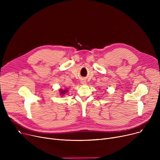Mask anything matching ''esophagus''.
<instances>
[{
  "instance_id": "obj_1",
  "label": "esophagus",
  "mask_w": 160,
  "mask_h": 160,
  "mask_svg": "<svg viewBox=\"0 0 160 160\" xmlns=\"http://www.w3.org/2000/svg\"><path fill=\"white\" fill-rule=\"evenodd\" d=\"M81 83H82V84H86V82L85 81H82Z\"/></svg>"
}]
</instances>
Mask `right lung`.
<instances>
[{
	"mask_svg": "<svg viewBox=\"0 0 160 160\" xmlns=\"http://www.w3.org/2000/svg\"><path fill=\"white\" fill-rule=\"evenodd\" d=\"M60 94H62V95H63V94H65L66 92L67 91V89H65V90H63V89H60Z\"/></svg>",
	"mask_w": 160,
	"mask_h": 160,
	"instance_id": "add662e5",
	"label": "right lung"
}]
</instances>
